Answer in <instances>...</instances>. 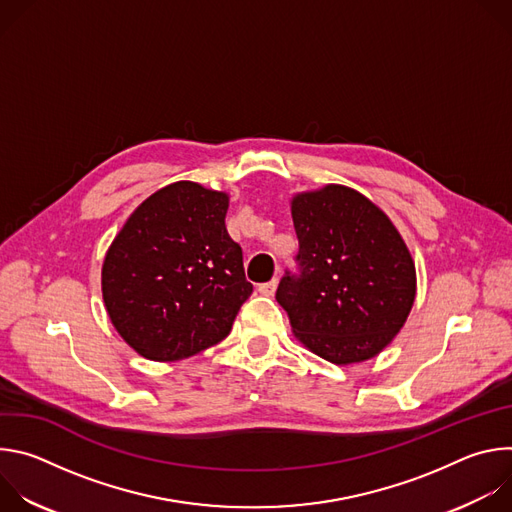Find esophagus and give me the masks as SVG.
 <instances>
[{"mask_svg":"<svg viewBox=\"0 0 512 512\" xmlns=\"http://www.w3.org/2000/svg\"><path fill=\"white\" fill-rule=\"evenodd\" d=\"M275 289H277V281H275V279H271V281H267V283H261V285H259V294H263V296H273V294H275Z\"/></svg>","mask_w":512,"mask_h":512,"instance_id":"esophagus-1","label":"esophagus"}]
</instances>
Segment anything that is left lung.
I'll use <instances>...</instances> for the list:
<instances>
[{"instance_id": "obj_1", "label": "left lung", "mask_w": 512, "mask_h": 512, "mask_svg": "<svg viewBox=\"0 0 512 512\" xmlns=\"http://www.w3.org/2000/svg\"><path fill=\"white\" fill-rule=\"evenodd\" d=\"M300 275L279 281L275 300L294 336L334 364L377 356L415 302L413 257L391 218L360 192L328 184L291 198Z\"/></svg>"}]
</instances>
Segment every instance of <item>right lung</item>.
I'll list each match as a JSON object with an SVG mask.
<instances>
[{
    "instance_id": "1",
    "label": "right lung",
    "mask_w": 512,
    "mask_h": 512,
    "mask_svg": "<svg viewBox=\"0 0 512 512\" xmlns=\"http://www.w3.org/2000/svg\"><path fill=\"white\" fill-rule=\"evenodd\" d=\"M227 208V192L174 182L145 198L113 239L103 302L143 358L172 362L218 344L253 294L225 227Z\"/></svg>"
}]
</instances>
